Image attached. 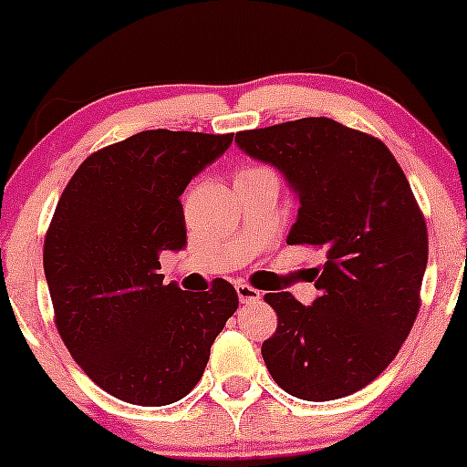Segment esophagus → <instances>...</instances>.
<instances>
[{"label": "esophagus", "instance_id": "obj_1", "mask_svg": "<svg viewBox=\"0 0 467 467\" xmlns=\"http://www.w3.org/2000/svg\"><path fill=\"white\" fill-rule=\"evenodd\" d=\"M237 296H239V300H242L244 305L257 303V300L262 298L260 291L253 289V286H248V285H237Z\"/></svg>", "mask_w": 467, "mask_h": 467}]
</instances>
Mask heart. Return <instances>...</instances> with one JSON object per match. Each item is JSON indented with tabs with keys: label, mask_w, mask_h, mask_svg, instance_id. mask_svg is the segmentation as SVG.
Here are the masks:
<instances>
[{
	"label": "heart",
	"mask_w": 467,
	"mask_h": 467,
	"mask_svg": "<svg viewBox=\"0 0 467 467\" xmlns=\"http://www.w3.org/2000/svg\"><path fill=\"white\" fill-rule=\"evenodd\" d=\"M257 171H264V169H248V171H244L242 176H246V173H257Z\"/></svg>",
	"instance_id": "b5f03b06"
}]
</instances>
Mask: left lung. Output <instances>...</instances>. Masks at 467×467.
Segmentation results:
<instances>
[{"label": "left lung", "instance_id": "obj_1", "mask_svg": "<svg viewBox=\"0 0 467 467\" xmlns=\"http://www.w3.org/2000/svg\"><path fill=\"white\" fill-rule=\"evenodd\" d=\"M234 144L275 167L298 199L286 244L325 251L312 305L264 296L277 314L264 364L294 398L357 393L395 359L420 309L430 244L407 176L386 144L327 117L244 130Z\"/></svg>", "mask_w": 467, "mask_h": 467}]
</instances>
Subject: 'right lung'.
<instances>
[{
	"label": "right lung",
	"instance_id": "right-lung-1",
	"mask_svg": "<svg viewBox=\"0 0 467 467\" xmlns=\"http://www.w3.org/2000/svg\"><path fill=\"white\" fill-rule=\"evenodd\" d=\"M233 133L142 130L92 153L65 187L45 239L56 327L106 393L140 407L185 398L239 298L230 282L164 285L160 253L187 246L181 196Z\"/></svg>",
	"mask_w": 467,
	"mask_h": 467
}]
</instances>
